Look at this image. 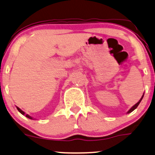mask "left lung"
I'll use <instances>...</instances> for the list:
<instances>
[{"label": "left lung", "mask_w": 155, "mask_h": 155, "mask_svg": "<svg viewBox=\"0 0 155 155\" xmlns=\"http://www.w3.org/2000/svg\"><path fill=\"white\" fill-rule=\"evenodd\" d=\"M143 97H144V94H143V95H142V98H141V99H140V101H138V102L136 104H134V106H133V107H132V108H131V109H130V110H129V111H128V112H127V113H128V114H129V113H131V112H132V111H134V109H136V108H137V107H138V105H139V104H140V103L141 102V101H142V98H143Z\"/></svg>", "instance_id": "8db88e82"}]
</instances>
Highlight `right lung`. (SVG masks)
Wrapping results in <instances>:
<instances>
[{"mask_svg":"<svg viewBox=\"0 0 155 155\" xmlns=\"http://www.w3.org/2000/svg\"><path fill=\"white\" fill-rule=\"evenodd\" d=\"M17 109H18V111H19V112H20L21 114H22L23 115H25V112H24V111H23L22 110H21V109H19L18 107H17ZM25 117H26L27 118H28V119H33L32 117H30V116H29V115H28V114H25Z\"/></svg>","mask_w":155,"mask_h":155,"instance_id":"1","label":"right lung"}]
</instances>
